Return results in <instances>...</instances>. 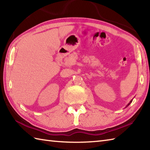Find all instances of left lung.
Instances as JSON below:
<instances>
[{
    "label": "left lung",
    "instance_id": "8db88e82",
    "mask_svg": "<svg viewBox=\"0 0 150 150\" xmlns=\"http://www.w3.org/2000/svg\"><path fill=\"white\" fill-rule=\"evenodd\" d=\"M132 100H131V101H130V103H129V104H128V106H129V105L130 104H131V103H132ZM127 106H126V107H127Z\"/></svg>",
    "mask_w": 150,
    "mask_h": 150
}]
</instances>
